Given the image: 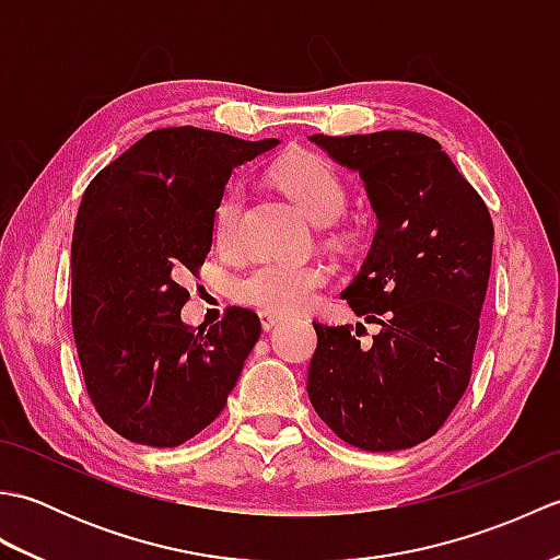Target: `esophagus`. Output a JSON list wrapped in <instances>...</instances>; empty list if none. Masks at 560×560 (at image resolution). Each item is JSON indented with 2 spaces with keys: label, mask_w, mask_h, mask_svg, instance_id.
<instances>
[{
  "label": "esophagus",
  "mask_w": 560,
  "mask_h": 560,
  "mask_svg": "<svg viewBox=\"0 0 560 560\" xmlns=\"http://www.w3.org/2000/svg\"><path fill=\"white\" fill-rule=\"evenodd\" d=\"M259 323H261V329H265V331H271L273 327H277V325L281 323V317H279V315H273V313L261 311V313H259Z\"/></svg>",
  "instance_id": "esophagus-1"
}]
</instances>
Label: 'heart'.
<instances>
[{
	"label": "heart",
	"instance_id": "obj_1",
	"mask_svg": "<svg viewBox=\"0 0 560 560\" xmlns=\"http://www.w3.org/2000/svg\"><path fill=\"white\" fill-rule=\"evenodd\" d=\"M273 180L315 223L335 221L347 207V187L331 165L315 153H295L273 168ZM247 192L243 183L223 189L213 209V237L223 253L243 247V213ZM327 281L317 261L261 259L235 281V299L267 313H295L311 305Z\"/></svg>",
	"mask_w": 560,
	"mask_h": 560
}]
</instances>
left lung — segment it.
Masks as SVG:
<instances>
[{
  "label": "left lung",
  "instance_id": "left-lung-1",
  "mask_svg": "<svg viewBox=\"0 0 560 560\" xmlns=\"http://www.w3.org/2000/svg\"><path fill=\"white\" fill-rule=\"evenodd\" d=\"M361 175L377 217L371 249L343 289L371 341L349 325L313 323L307 397L343 443L368 452L423 443L457 407L471 377L491 273V213L435 139L387 129L307 137Z\"/></svg>",
  "mask_w": 560,
  "mask_h": 560
}]
</instances>
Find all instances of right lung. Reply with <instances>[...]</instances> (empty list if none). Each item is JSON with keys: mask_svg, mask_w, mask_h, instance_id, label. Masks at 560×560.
Returning <instances> with one entry per match:
<instances>
[{"mask_svg": "<svg viewBox=\"0 0 560 560\" xmlns=\"http://www.w3.org/2000/svg\"><path fill=\"white\" fill-rule=\"evenodd\" d=\"M279 144L199 127L141 137L93 177L71 237V327L89 397L115 433L151 447L195 438L223 411L259 339V317L229 307L185 325L180 277L211 249L231 173Z\"/></svg>", "mask_w": 560, "mask_h": 560, "instance_id": "obj_1", "label": "right lung"}]
</instances>
